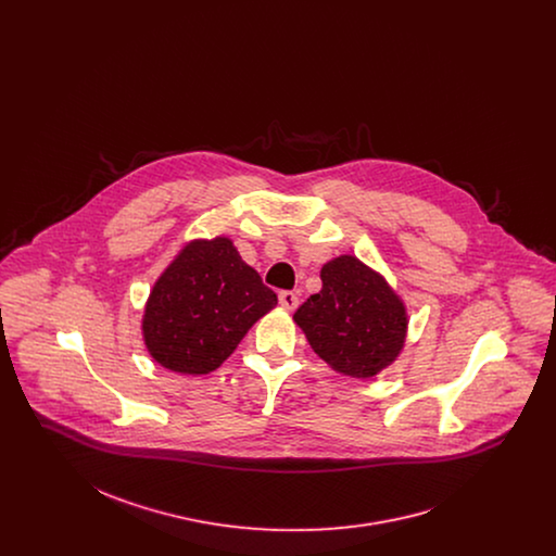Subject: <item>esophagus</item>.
<instances>
[{
	"label": "esophagus",
	"mask_w": 556,
	"mask_h": 556,
	"mask_svg": "<svg viewBox=\"0 0 556 556\" xmlns=\"http://www.w3.org/2000/svg\"><path fill=\"white\" fill-rule=\"evenodd\" d=\"M279 302H281V306H283V308L293 311V308L298 306V302H300V300H298V295H295L293 291L283 290L279 291Z\"/></svg>",
	"instance_id": "esophagus-1"
}]
</instances>
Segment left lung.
Wrapping results in <instances>:
<instances>
[{"mask_svg": "<svg viewBox=\"0 0 556 556\" xmlns=\"http://www.w3.org/2000/svg\"><path fill=\"white\" fill-rule=\"evenodd\" d=\"M320 281V291L293 315L318 356L358 379L372 377L396 361L406 336V315L388 283L354 256L327 263Z\"/></svg>", "mask_w": 556, "mask_h": 556, "instance_id": "8db88e82", "label": "left lung"}]
</instances>
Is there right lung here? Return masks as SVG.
<instances>
[{
  "mask_svg": "<svg viewBox=\"0 0 556 556\" xmlns=\"http://www.w3.org/2000/svg\"><path fill=\"white\" fill-rule=\"evenodd\" d=\"M277 293L227 238L193 241L150 293L143 338L162 367L204 375L223 365Z\"/></svg>",
  "mask_w": 556,
  "mask_h": 556,
  "instance_id": "obj_1",
  "label": "right lung"
}]
</instances>
